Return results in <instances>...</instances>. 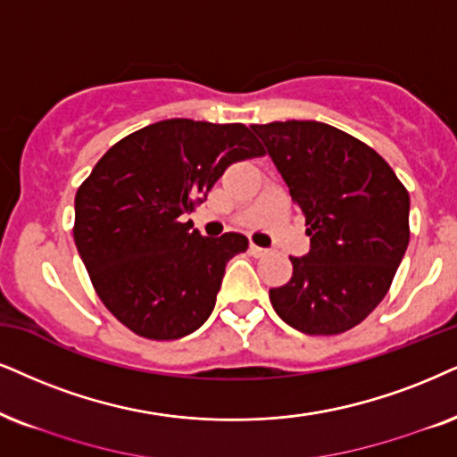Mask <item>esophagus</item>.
Instances as JSON below:
<instances>
[{"instance_id": "obj_1", "label": "esophagus", "mask_w": 457, "mask_h": 457, "mask_svg": "<svg viewBox=\"0 0 457 457\" xmlns=\"http://www.w3.org/2000/svg\"><path fill=\"white\" fill-rule=\"evenodd\" d=\"M248 253H251L253 257H263L265 253H268V248H262V246H257V245H248Z\"/></svg>"}]
</instances>
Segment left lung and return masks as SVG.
Listing matches in <instances>:
<instances>
[{
  "label": "left lung",
  "mask_w": 457,
  "mask_h": 457,
  "mask_svg": "<svg viewBox=\"0 0 457 457\" xmlns=\"http://www.w3.org/2000/svg\"><path fill=\"white\" fill-rule=\"evenodd\" d=\"M305 217L310 251L270 288L288 327L337 335L356 327L388 293L409 245V194L378 152L312 120L253 124Z\"/></svg>",
  "instance_id": "obj_1"
}]
</instances>
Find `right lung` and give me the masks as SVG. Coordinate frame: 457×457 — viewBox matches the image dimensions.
I'll list each match as a JSON object with an SVG mask.
<instances>
[{
    "instance_id": "obj_1",
    "label": "right lung",
    "mask_w": 457,
    "mask_h": 457,
    "mask_svg": "<svg viewBox=\"0 0 457 457\" xmlns=\"http://www.w3.org/2000/svg\"><path fill=\"white\" fill-rule=\"evenodd\" d=\"M265 149L245 124L175 118L118 141L75 194L73 238L105 308L147 339H179L215 308L225 265L248 246L183 217L234 162Z\"/></svg>"
}]
</instances>
